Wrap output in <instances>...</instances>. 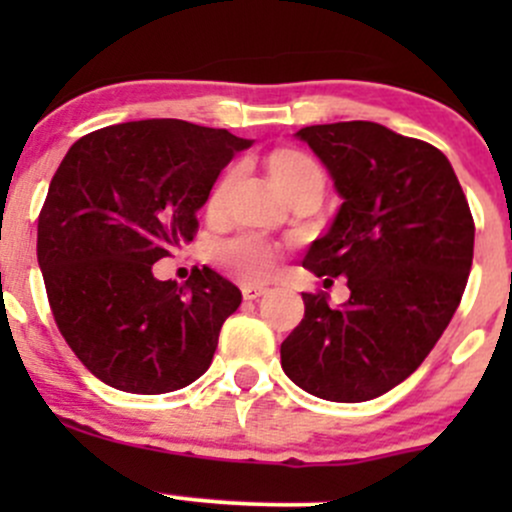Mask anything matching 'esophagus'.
<instances>
[{"label":"esophagus","mask_w":512,"mask_h":512,"mask_svg":"<svg viewBox=\"0 0 512 512\" xmlns=\"http://www.w3.org/2000/svg\"><path fill=\"white\" fill-rule=\"evenodd\" d=\"M267 292H270V287L257 285V282H247V285H242V297L245 299H260L262 294Z\"/></svg>","instance_id":"34e87169"}]
</instances>
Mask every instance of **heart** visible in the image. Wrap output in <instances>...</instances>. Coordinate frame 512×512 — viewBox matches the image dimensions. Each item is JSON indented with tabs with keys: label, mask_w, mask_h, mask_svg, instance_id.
I'll return each mask as SVG.
<instances>
[{
	"label": "heart",
	"mask_w": 512,
	"mask_h": 512,
	"mask_svg": "<svg viewBox=\"0 0 512 512\" xmlns=\"http://www.w3.org/2000/svg\"><path fill=\"white\" fill-rule=\"evenodd\" d=\"M265 168L270 178L275 180L277 188L287 195L289 200L299 198H314L319 200L324 193V170L309 153L299 151V148L282 146L275 148L265 156ZM235 168L223 170L215 185L210 188L208 198H205V213L210 220H220L227 208V195H230L232 183H235ZM277 260H280V247L275 242L265 240L252 232H242V235L223 240L215 245L213 262L225 272V275L235 277L242 282H257L272 275Z\"/></svg>",
	"instance_id": "1"
}]
</instances>
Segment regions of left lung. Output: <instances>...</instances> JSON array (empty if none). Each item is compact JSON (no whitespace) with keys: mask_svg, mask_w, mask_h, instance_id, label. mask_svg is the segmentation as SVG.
I'll return each instance as SVG.
<instances>
[{"mask_svg":"<svg viewBox=\"0 0 512 512\" xmlns=\"http://www.w3.org/2000/svg\"><path fill=\"white\" fill-rule=\"evenodd\" d=\"M294 136L344 200L302 265L324 282L347 277L352 294L342 307L302 294L304 319L282 342V369L307 394L359 404L401 384L436 347L466 289L476 225L451 163L431 143L371 121Z\"/></svg>","mask_w":512,"mask_h":512,"instance_id":"obj_1","label":"left lung"}]
</instances>
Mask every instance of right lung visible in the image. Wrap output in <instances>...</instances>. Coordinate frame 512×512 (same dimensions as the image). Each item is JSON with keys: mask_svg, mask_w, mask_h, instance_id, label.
Returning <instances> with one entry per match:
<instances>
[{"mask_svg": "<svg viewBox=\"0 0 512 512\" xmlns=\"http://www.w3.org/2000/svg\"><path fill=\"white\" fill-rule=\"evenodd\" d=\"M250 143L151 118L98 128L61 160L36 257L61 337L103 384L168 394L208 371L240 289L210 267L163 282L153 265L193 240L220 170Z\"/></svg>", "mask_w": 512, "mask_h": 512, "instance_id": "1", "label": "right lung"}]
</instances>
